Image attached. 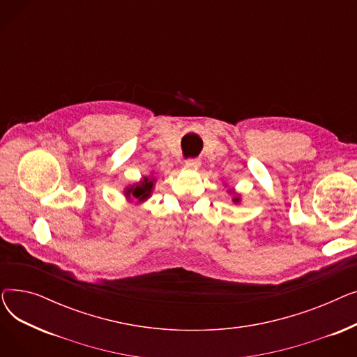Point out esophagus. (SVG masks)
I'll list each match as a JSON object with an SVG mask.
<instances>
[{
    "label": "esophagus",
    "mask_w": 357,
    "mask_h": 357,
    "mask_svg": "<svg viewBox=\"0 0 357 357\" xmlns=\"http://www.w3.org/2000/svg\"><path fill=\"white\" fill-rule=\"evenodd\" d=\"M199 165H201V162H199V159H186L185 160V166L186 167H191V169H197V167H199Z\"/></svg>",
    "instance_id": "esophagus-1"
}]
</instances>
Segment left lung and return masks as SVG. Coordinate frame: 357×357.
Segmentation results:
<instances>
[{
  "label": "left lung",
  "instance_id": "8db88e82",
  "mask_svg": "<svg viewBox=\"0 0 357 357\" xmlns=\"http://www.w3.org/2000/svg\"><path fill=\"white\" fill-rule=\"evenodd\" d=\"M233 195H234V197H233V202H234V204H238V202H240V195H238V194H234V192H233Z\"/></svg>",
  "mask_w": 357,
  "mask_h": 357
}]
</instances>
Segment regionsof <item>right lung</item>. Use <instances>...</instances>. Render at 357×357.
Returning a JSON list of instances; mask_svg holds the SVG:
<instances>
[{
  "mask_svg": "<svg viewBox=\"0 0 357 357\" xmlns=\"http://www.w3.org/2000/svg\"><path fill=\"white\" fill-rule=\"evenodd\" d=\"M153 186H155V178L144 176L140 182L127 186L124 190V195L130 201L143 202L150 197V194H152Z\"/></svg>",
  "mask_w": 357,
  "mask_h": 357,
  "instance_id": "right-lung-1",
  "label": "right lung"
}]
</instances>
